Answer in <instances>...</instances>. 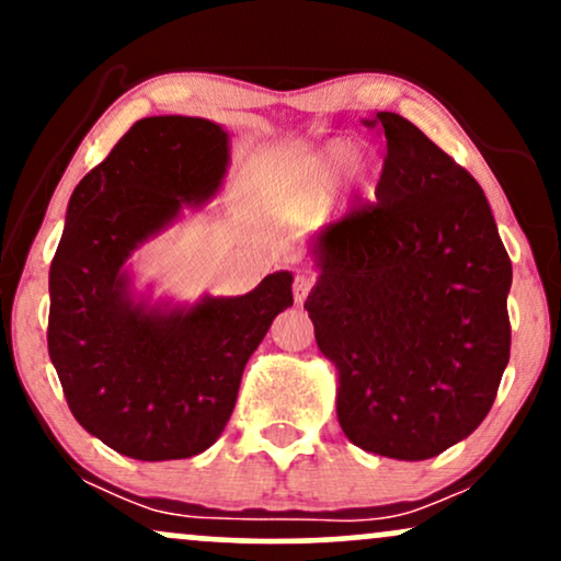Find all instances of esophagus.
Segmentation results:
<instances>
[{
	"instance_id": "1",
	"label": "esophagus",
	"mask_w": 561,
	"mask_h": 561,
	"mask_svg": "<svg viewBox=\"0 0 561 561\" xmlns=\"http://www.w3.org/2000/svg\"><path fill=\"white\" fill-rule=\"evenodd\" d=\"M311 287H313V276L311 274L300 272L298 276H295V302H298V306L306 302L308 293H311Z\"/></svg>"
}]
</instances>
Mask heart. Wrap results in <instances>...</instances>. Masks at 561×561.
I'll return each mask as SVG.
<instances>
[{
	"instance_id": "heart-1",
	"label": "heart",
	"mask_w": 561,
	"mask_h": 561,
	"mask_svg": "<svg viewBox=\"0 0 561 561\" xmlns=\"http://www.w3.org/2000/svg\"><path fill=\"white\" fill-rule=\"evenodd\" d=\"M353 158H356V147L343 139L330 141L324 150H319L317 158H313L311 165H308V176H306L308 195H324V192L337 182L340 173L351 165Z\"/></svg>"
}]
</instances>
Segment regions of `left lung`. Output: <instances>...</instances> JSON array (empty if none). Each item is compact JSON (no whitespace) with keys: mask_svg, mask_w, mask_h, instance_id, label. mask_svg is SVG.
<instances>
[{"mask_svg":"<svg viewBox=\"0 0 561 561\" xmlns=\"http://www.w3.org/2000/svg\"><path fill=\"white\" fill-rule=\"evenodd\" d=\"M377 203L311 237L306 308L337 369V420L369 454L424 461L480 427L508 364L512 261L485 192L398 113Z\"/></svg>","mask_w":561,"mask_h":561,"instance_id":"8db88e82","label":"left lung"}]
</instances>
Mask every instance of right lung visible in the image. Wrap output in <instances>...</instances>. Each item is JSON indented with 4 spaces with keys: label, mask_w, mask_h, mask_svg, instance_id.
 <instances>
[{
    "label": "right lung",
    "mask_w": 561,
    "mask_h": 561,
    "mask_svg": "<svg viewBox=\"0 0 561 561\" xmlns=\"http://www.w3.org/2000/svg\"><path fill=\"white\" fill-rule=\"evenodd\" d=\"M229 131L152 115L81 179L49 266L47 345L76 422L139 461L190 459L218 440L244 364L293 306V274L248 295L152 300L128 259L221 190Z\"/></svg>",
    "instance_id": "add662e5"
}]
</instances>
